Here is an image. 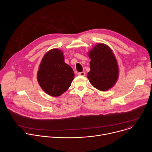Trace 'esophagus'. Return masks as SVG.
Here are the masks:
<instances>
[{
	"label": "esophagus",
	"mask_w": 152,
	"mask_h": 152,
	"mask_svg": "<svg viewBox=\"0 0 152 152\" xmlns=\"http://www.w3.org/2000/svg\"><path fill=\"white\" fill-rule=\"evenodd\" d=\"M78 75H79V76H85V72H79V73H78Z\"/></svg>",
	"instance_id": "1"
}]
</instances>
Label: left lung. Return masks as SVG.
Instances as JSON below:
<instances>
[{
    "label": "left lung",
    "mask_w": 152,
    "mask_h": 152,
    "mask_svg": "<svg viewBox=\"0 0 152 152\" xmlns=\"http://www.w3.org/2000/svg\"><path fill=\"white\" fill-rule=\"evenodd\" d=\"M90 71L87 74L90 83L99 90L111 88L118 77L117 59L111 48L103 43L97 44L88 53Z\"/></svg>",
    "instance_id": "8db88e82"
}]
</instances>
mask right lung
<instances>
[{
    "instance_id": "obj_1",
    "label": "right lung",
    "mask_w": 152,
    "mask_h": 152,
    "mask_svg": "<svg viewBox=\"0 0 152 152\" xmlns=\"http://www.w3.org/2000/svg\"><path fill=\"white\" fill-rule=\"evenodd\" d=\"M74 77V72L65 63L61 50L53 49L45 55L39 66L37 80L46 93L53 97L61 96L69 89Z\"/></svg>"
}]
</instances>
